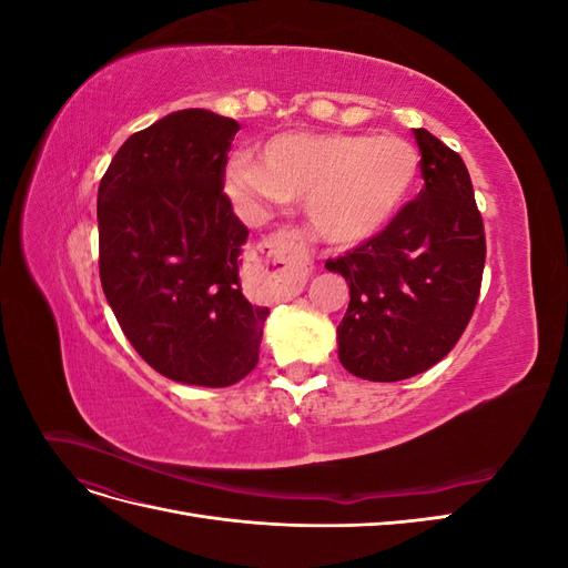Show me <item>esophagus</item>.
Wrapping results in <instances>:
<instances>
[{
  "mask_svg": "<svg viewBox=\"0 0 568 568\" xmlns=\"http://www.w3.org/2000/svg\"><path fill=\"white\" fill-rule=\"evenodd\" d=\"M255 257L261 267L274 277H282L284 272H296L294 277L286 282L288 296H296L298 291L305 286V274L303 270L311 263V255H307L303 242L294 230H284L277 234L265 236L261 244L255 246Z\"/></svg>",
  "mask_w": 568,
  "mask_h": 568,
  "instance_id": "obj_1",
  "label": "esophagus"
}]
</instances>
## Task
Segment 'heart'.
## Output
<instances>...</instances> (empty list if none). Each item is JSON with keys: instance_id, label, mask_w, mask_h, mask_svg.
<instances>
[{"instance_id": "1", "label": "heart", "mask_w": 568, "mask_h": 568, "mask_svg": "<svg viewBox=\"0 0 568 568\" xmlns=\"http://www.w3.org/2000/svg\"><path fill=\"white\" fill-rule=\"evenodd\" d=\"M415 144L395 134H277L261 163L234 159L225 186L234 201H301L311 232L357 246L388 227L419 178Z\"/></svg>"}]
</instances>
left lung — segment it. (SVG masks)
I'll list each match as a JSON object with an SVG mask.
<instances>
[{
  "label": "left lung",
  "mask_w": 568,
  "mask_h": 568,
  "mask_svg": "<svg viewBox=\"0 0 568 568\" xmlns=\"http://www.w3.org/2000/svg\"><path fill=\"white\" fill-rule=\"evenodd\" d=\"M424 189L388 227L326 261L351 288L338 359L367 382H400L448 355L467 329L486 265L484 220L459 153L419 128Z\"/></svg>",
  "instance_id": "obj_1"
}]
</instances>
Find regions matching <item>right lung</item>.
Segmentation results:
<instances>
[{
  "label": "right lung",
  "mask_w": 568,
  "mask_h": 568,
  "mask_svg": "<svg viewBox=\"0 0 568 568\" xmlns=\"http://www.w3.org/2000/svg\"><path fill=\"white\" fill-rule=\"evenodd\" d=\"M239 123L175 111L134 132L99 182V277L134 351L168 379L222 388L257 365L267 307L239 284L248 239L222 192Z\"/></svg>",
  "instance_id": "obj_1"
}]
</instances>
